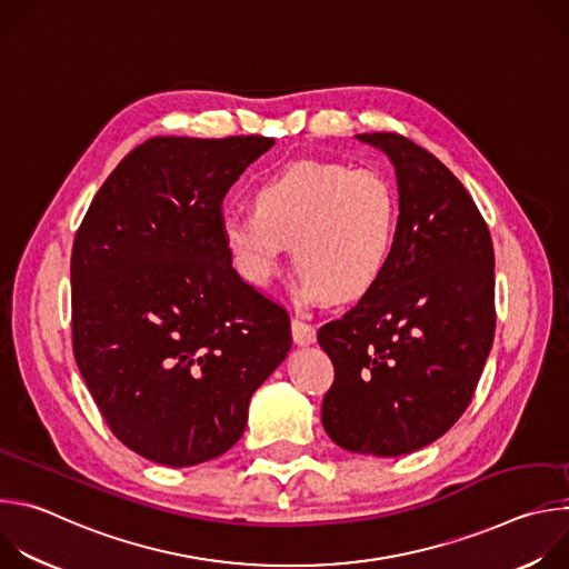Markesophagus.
Here are the masks:
<instances>
[{"label": "esophagus", "mask_w": 569, "mask_h": 569, "mask_svg": "<svg viewBox=\"0 0 569 569\" xmlns=\"http://www.w3.org/2000/svg\"><path fill=\"white\" fill-rule=\"evenodd\" d=\"M292 340H295V345H299V347L312 345V342L317 340V333H315L312 323L303 321L301 317H295V319H292Z\"/></svg>", "instance_id": "obj_1"}]
</instances>
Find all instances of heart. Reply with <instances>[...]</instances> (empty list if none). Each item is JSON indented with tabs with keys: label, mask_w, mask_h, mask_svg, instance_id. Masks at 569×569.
Returning a JSON list of instances; mask_svg holds the SVG:
<instances>
[{
	"label": "heart",
	"mask_w": 569,
	"mask_h": 569,
	"mask_svg": "<svg viewBox=\"0 0 569 569\" xmlns=\"http://www.w3.org/2000/svg\"><path fill=\"white\" fill-rule=\"evenodd\" d=\"M254 211H229L220 236L233 268L266 288L292 246L303 297L353 301L382 279L398 233V191L378 169L290 161L252 191Z\"/></svg>",
	"instance_id": "obj_1"
}]
</instances>
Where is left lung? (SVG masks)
<instances>
[{"label": "left lung", "instance_id": "1", "mask_svg": "<svg viewBox=\"0 0 569 569\" xmlns=\"http://www.w3.org/2000/svg\"><path fill=\"white\" fill-rule=\"evenodd\" d=\"M396 169L398 233L371 292L323 323L336 367L321 426L349 452L398 457L446 435L472 400L496 336V257L463 184L423 146L365 132Z\"/></svg>", "mask_w": 569, "mask_h": 569}]
</instances>
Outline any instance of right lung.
<instances>
[{
    "label": "right lung",
    "mask_w": 569,
    "mask_h": 569,
    "mask_svg": "<svg viewBox=\"0 0 569 569\" xmlns=\"http://www.w3.org/2000/svg\"><path fill=\"white\" fill-rule=\"evenodd\" d=\"M272 137H152L94 196L71 250V345L101 417L173 468L227 452L292 345L283 306L231 268L222 200Z\"/></svg>",
    "instance_id": "right-lung-1"
}]
</instances>
